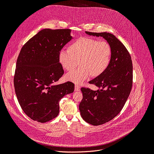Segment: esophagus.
Segmentation results:
<instances>
[{
	"label": "esophagus",
	"mask_w": 154,
	"mask_h": 154,
	"mask_svg": "<svg viewBox=\"0 0 154 154\" xmlns=\"http://www.w3.org/2000/svg\"><path fill=\"white\" fill-rule=\"evenodd\" d=\"M80 89H81V88H80V86L79 85H75V91H80Z\"/></svg>",
	"instance_id": "34e87169"
}]
</instances>
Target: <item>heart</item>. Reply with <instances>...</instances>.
Wrapping results in <instances>:
<instances>
[{"instance_id": "heart-1", "label": "heart", "mask_w": 154, "mask_h": 154, "mask_svg": "<svg viewBox=\"0 0 154 154\" xmlns=\"http://www.w3.org/2000/svg\"><path fill=\"white\" fill-rule=\"evenodd\" d=\"M112 55L110 45L106 42L88 37H82L73 42L68 50H62L58 56V61L68 73L65 79L77 84L82 83L91 75L92 77L101 75L109 67Z\"/></svg>"}]
</instances>
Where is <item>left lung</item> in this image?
Returning <instances> with one entry per match:
<instances>
[{
    "mask_svg": "<svg viewBox=\"0 0 154 154\" xmlns=\"http://www.w3.org/2000/svg\"><path fill=\"white\" fill-rule=\"evenodd\" d=\"M85 32L103 37L112 49L108 69L89 82L99 89L93 91L81 88L83 98L79 104L81 115L87 123L97 126L109 122L123 109L132 88L133 65L128 51L115 35L106 32Z\"/></svg>",
    "mask_w": 154,
    "mask_h": 154,
    "instance_id": "8db88e82",
    "label": "left lung"
}]
</instances>
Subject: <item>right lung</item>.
I'll return each mask as SVG.
<instances>
[{"label": "right lung", "mask_w": 154, "mask_h": 154, "mask_svg": "<svg viewBox=\"0 0 154 154\" xmlns=\"http://www.w3.org/2000/svg\"><path fill=\"white\" fill-rule=\"evenodd\" d=\"M70 32V29H43L23 45L17 57L16 94L25 114L37 122L56 118L60 100L74 91L71 82L53 85L64 73L58 56L71 40Z\"/></svg>", "instance_id": "1"}]
</instances>
